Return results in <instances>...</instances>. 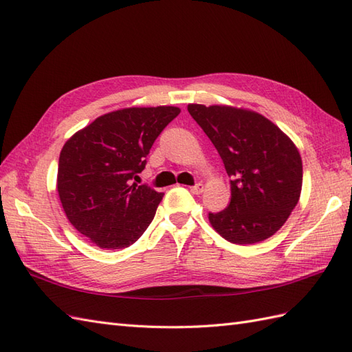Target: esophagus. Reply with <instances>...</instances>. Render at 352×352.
Segmentation results:
<instances>
[{"instance_id": "1", "label": "esophagus", "mask_w": 352, "mask_h": 352, "mask_svg": "<svg viewBox=\"0 0 352 352\" xmlns=\"http://www.w3.org/2000/svg\"><path fill=\"white\" fill-rule=\"evenodd\" d=\"M203 190H204V185H203V184H195L194 186H190V191H191L192 194H195V195L201 194Z\"/></svg>"}]
</instances>
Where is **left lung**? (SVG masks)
<instances>
[{
  "mask_svg": "<svg viewBox=\"0 0 352 352\" xmlns=\"http://www.w3.org/2000/svg\"><path fill=\"white\" fill-rule=\"evenodd\" d=\"M224 162L231 199L209 222L226 241L258 243L285 224L298 203L302 157L294 142L267 118L233 106L188 104Z\"/></svg>",
  "mask_w": 352,
  "mask_h": 352,
  "instance_id": "8db88e82",
  "label": "left lung"
}]
</instances>
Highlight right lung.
<instances>
[{
    "label": "right lung",
    "instance_id": "right-lung-1",
    "mask_svg": "<svg viewBox=\"0 0 352 352\" xmlns=\"http://www.w3.org/2000/svg\"><path fill=\"white\" fill-rule=\"evenodd\" d=\"M181 113L175 106L126 107L98 116L65 142L56 190L72 226L101 250L133 245L149 227L162 192L131 184L153 142Z\"/></svg>",
    "mask_w": 352,
    "mask_h": 352
}]
</instances>
